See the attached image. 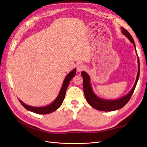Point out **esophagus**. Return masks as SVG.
<instances>
[{
  "mask_svg": "<svg viewBox=\"0 0 147 147\" xmlns=\"http://www.w3.org/2000/svg\"><path fill=\"white\" fill-rule=\"evenodd\" d=\"M84 69H86V66H85L83 64H79V65H78L77 67V71H78V72H81V71H83Z\"/></svg>",
  "mask_w": 147,
  "mask_h": 147,
  "instance_id": "34e87169",
  "label": "esophagus"
}]
</instances>
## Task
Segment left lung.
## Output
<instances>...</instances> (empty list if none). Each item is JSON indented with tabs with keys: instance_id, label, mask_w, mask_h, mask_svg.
Wrapping results in <instances>:
<instances>
[{
	"instance_id": "obj_1",
	"label": "left lung",
	"mask_w": 147,
	"mask_h": 147,
	"mask_svg": "<svg viewBox=\"0 0 147 147\" xmlns=\"http://www.w3.org/2000/svg\"><path fill=\"white\" fill-rule=\"evenodd\" d=\"M121 32L123 34L127 37L133 44H134L135 47V44L134 42V40L133 37L130 35L127 30H126L123 27H121ZM135 51L136 47H135ZM138 70L137 73V76H136V81L134 87L131 89V90L129 92V93L125 95V96L122 97L120 99H117V100H105V99H101L98 98L96 94H94L93 90H92L91 84L90 83V78L86 72L84 71H82L81 76L83 78V91L84 93L85 98L86 99V101L88 103H89L92 107L100 111H115L117 110L123 108L124 106L127 104L129 101V99L131 98L133 93H134V90L135 89V87L137 84L138 80L139 79L140 76V61L139 58L138 57Z\"/></svg>"
}]
</instances>
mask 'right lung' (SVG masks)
Listing matches in <instances>:
<instances>
[{
	"label": "right lung",
	"mask_w": 147,
	"mask_h": 147,
	"mask_svg": "<svg viewBox=\"0 0 147 147\" xmlns=\"http://www.w3.org/2000/svg\"><path fill=\"white\" fill-rule=\"evenodd\" d=\"M76 72V69L75 68L74 69H73L72 71H71L69 74H67V76H66L65 79L64 80L63 86L61 88V90L59 93V94L57 95V98L55 99L52 103H51L50 105L46 106V107H30V106H29L27 105H26L25 103H24L22 101H20L19 99V101H20V103H21V105L24 107L26 110H29L30 111H32L33 113H35L37 114H48L51 113L54 111H56L57 109L59 108L61 105H62L63 100L64 99V97H65V94H66V92L67 88L69 86V84L70 83V81L71 79L75 76Z\"/></svg>",
	"instance_id": "add662e5"
}]
</instances>
